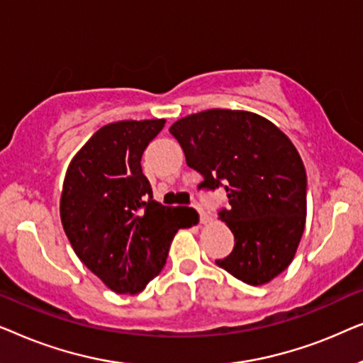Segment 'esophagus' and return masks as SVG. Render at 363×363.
I'll return each instance as SVG.
<instances>
[{
	"mask_svg": "<svg viewBox=\"0 0 363 363\" xmlns=\"http://www.w3.org/2000/svg\"><path fill=\"white\" fill-rule=\"evenodd\" d=\"M196 210H198V213H200V223H203V225H205V223H208V221L211 220V216L208 215L205 210H201L200 206H196Z\"/></svg>",
	"mask_w": 363,
	"mask_h": 363,
	"instance_id": "esophagus-1",
	"label": "esophagus"
}]
</instances>
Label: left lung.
I'll list each match as a JSON object with an SVG mask.
<instances>
[{"instance_id": "8db88e82", "label": "left lung", "mask_w": 363, "mask_h": 363, "mask_svg": "<svg viewBox=\"0 0 363 363\" xmlns=\"http://www.w3.org/2000/svg\"><path fill=\"white\" fill-rule=\"evenodd\" d=\"M186 165L203 177L198 190L225 188V221L235 247L216 264L261 286L291 264L306 226L307 177L292 142L267 118L210 108L170 127Z\"/></svg>"}]
</instances>
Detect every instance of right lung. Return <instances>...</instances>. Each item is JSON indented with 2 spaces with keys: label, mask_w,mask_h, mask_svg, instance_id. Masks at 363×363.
I'll use <instances>...</instances> for the list:
<instances>
[{
  "label": "right lung",
  "mask_w": 363,
  "mask_h": 363,
  "mask_svg": "<svg viewBox=\"0 0 363 363\" xmlns=\"http://www.w3.org/2000/svg\"><path fill=\"white\" fill-rule=\"evenodd\" d=\"M163 118L108 123L72 158L64 178L61 221L79 259L117 294H137L160 274L180 228L198 223L186 206L153 200L142 155Z\"/></svg>",
  "instance_id": "obj_1"
}]
</instances>
